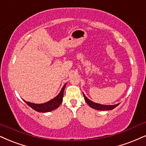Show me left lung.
Wrapping results in <instances>:
<instances>
[{"label":"left lung","mask_w":146,"mask_h":146,"mask_svg":"<svg viewBox=\"0 0 146 146\" xmlns=\"http://www.w3.org/2000/svg\"><path fill=\"white\" fill-rule=\"evenodd\" d=\"M83 96H84V100H85V102H87L88 105H89L91 108H92L95 110H111L115 108L116 106L119 105V104H116V105H110V106L102 105V104H97V103H95V102H93L92 101L89 100V99L84 95V93H83Z\"/></svg>","instance_id":"8db88e82"}]
</instances>
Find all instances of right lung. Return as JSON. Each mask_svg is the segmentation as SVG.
<instances>
[{"label": "right lung", "mask_w": 146, "mask_h": 146, "mask_svg": "<svg viewBox=\"0 0 146 146\" xmlns=\"http://www.w3.org/2000/svg\"><path fill=\"white\" fill-rule=\"evenodd\" d=\"M66 84H65L62 88V89L61 90L60 93H59V95L57 97H55L53 100H50L49 102H46V103L36 104L26 102V101H24V102L30 108H32V109H34L36 111H38V112H48V111H51L57 108L60 106V104H62L63 101V97H64V91L65 87H66Z\"/></svg>", "instance_id": "obj_1"}]
</instances>
